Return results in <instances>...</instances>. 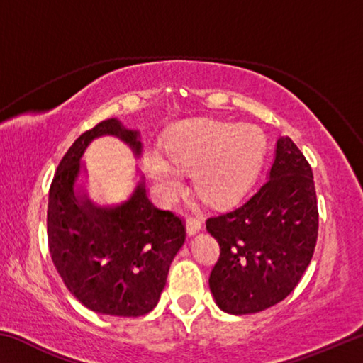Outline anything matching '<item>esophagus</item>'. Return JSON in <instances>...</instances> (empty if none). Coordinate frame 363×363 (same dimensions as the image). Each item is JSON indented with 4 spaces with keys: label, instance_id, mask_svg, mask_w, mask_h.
<instances>
[{
    "label": "esophagus",
    "instance_id": "1",
    "mask_svg": "<svg viewBox=\"0 0 363 363\" xmlns=\"http://www.w3.org/2000/svg\"><path fill=\"white\" fill-rule=\"evenodd\" d=\"M186 225H187L189 235H195V233L200 232V229H201V220L199 218H195V216H190L187 219Z\"/></svg>",
    "mask_w": 363,
    "mask_h": 363
}]
</instances>
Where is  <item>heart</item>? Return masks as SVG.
<instances>
[{
  "label": "heart",
  "instance_id": "1",
  "mask_svg": "<svg viewBox=\"0 0 363 363\" xmlns=\"http://www.w3.org/2000/svg\"><path fill=\"white\" fill-rule=\"evenodd\" d=\"M264 150V136L255 126L203 120L184 128L169 140L164 158L149 150L145 164L167 192L181 187V171H194V189L208 203H225L253 177Z\"/></svg>",
  "mask_w": 363,
  "mask_h": 363
}]
</instances>
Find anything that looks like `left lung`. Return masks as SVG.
I'll list each match as a JSON object with an SVG mask.
<instances>
[{
	"label": "left lung",
	"mask_w": 363,
	"mask_h": 363,
	"mask_svg": "<svg viewBox=\"0 0 363 363\" xmlns=\"http://www.w3.org/2000/svg\"><path fill=\"white\" fill-rule=\"evenodd\" d=\"M206 229L220 250L210 275L220 309L255 314L294 290L314 255L318 210L311 164L290 138L277 140L267 179Z\"/></svg>",
	"instance_id": "left-lung-1"
}]
</instances>
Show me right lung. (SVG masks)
I'll use <instances>...</instances> for the list:
<instances>
[{
    "label": "right lung",
    "instance_id": "obj_1",
    "mask_svg": "<svg viewBox=\"0 0 363 363\" xmlns=\"http://www.w3.org/2000/svg\"><path fill=\"white\" fill-rule=\"evenodd\" d=\"M112 134L140 153L138 131L115 118L79 136L60 160L49 187L48 245L65 286L88 309L116 317H140L157 306L171 261L186 240L184 219L160 210L140 182L133 196L115 208L79 200L73 182L91 140Z\"/></svg>",
    "mask_w": 363,
    "mask_h": 363
}]
</instances>
